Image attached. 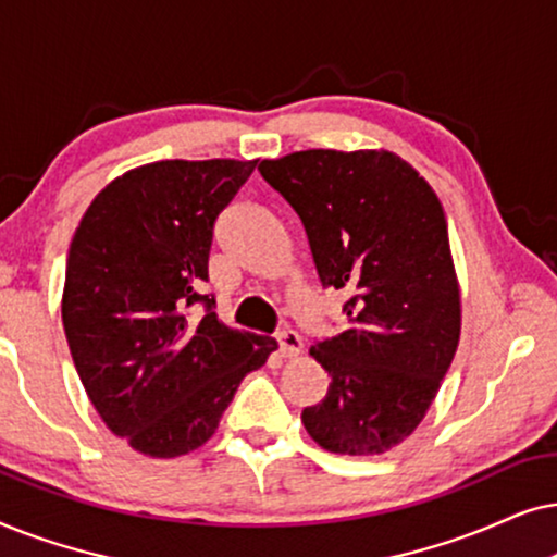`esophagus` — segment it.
Masks as SVG:
<instances>
[{"label":"esophagus","mask_w":557,"mask_h":557,"mask_svg":"<svg viewBox=\"0 0 557 557\" xmlns=\"http://www.w3.org/2000/svg\"><path fill=\"white\" fill-rule=\"evenodd\" d=\"M276 339H278V349H281V355H284V357H296V355H301L304 342H301V337H299V334H296L294 330H281V332L276 334Z\"/></svg>","instance_id":"obj_1"}]
</instances>
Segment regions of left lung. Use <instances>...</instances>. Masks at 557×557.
Listing matches in <instances>:
<instances>
[{
    "mask_svg": "<svg viewBox=\"0 0 557 557\" xmlns=\"http://www.w3.org/2000/svg\"><path fill=\"white\" fill-rule=\"evenodd\" d=\"M258 172L301 218L322 284L352 294L345 330L309 347L330 387L304 429L330 454L391 451L429 413L461 337L438 195L387 149L294 151Z\"/></svg>",
    "mask_w": 557,
    "mask_h": 557,
    "instance_id": "8db88e82",
    "label": "left lung"
}]
</instances>
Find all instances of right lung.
Returning a JSON list of instances; mask_svg holds the SVG:
<instances>
[{
	"instance_id": "add662e5",
	"label": "right lung",
	"mask_w": 557,
	"mask_h": 557,
	"mask_svg": "<svg viewBox=\"0 0 557 557\" xmlns=\"http://www.w3.org/2000/svg\"><path fill=\"white\" fill-rule=\"evenodd\" d=\"M256 159H164L94 197L75 227L63 326L75 370L111 433L151 459L200 448L240 380L278 342L225 326L197 294L212 231ZM205 300L200 320L186 307Z\"/></svg>"
}]
</instances>
